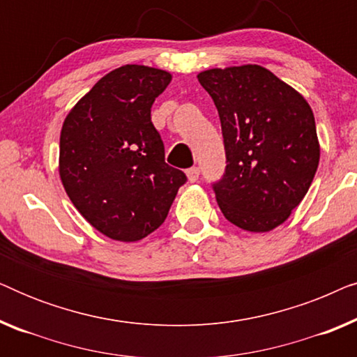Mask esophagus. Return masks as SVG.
<instances>
[{
    "instance_id": "obj_1",
    "label": "esophagus",
    "mask_w": 357,
    "mask_h": 357,
    "mask_svg": "<svg viewBox=\"0 0 357 357\" xmlns=\"http://www.w3.org/2000/svg\"><path fill=\"white\" fill-rule=\"evenodd\" d=\"M187 177H188V182H197L198 177H199V169L198 167H190L187 170Z\"/></svg>"
}]
</instances>
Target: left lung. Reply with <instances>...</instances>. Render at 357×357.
Returning a JSON list of instances; mask_svg holds the SVG:
<instances>
[{
    "label": "left lung",
    "mask_w": 357,
    "mask_h": 357,
    "mask_svg": "<svg viewBox=\"0 0 357 357\" xmlns=\"http://www.w3.org/2000/svg\"><path fill=\"white\" fill-rule=\"evenodd\" d=\"M221 120L226 170L211 187L229 222L268 232L289 218L319 167L310 105L258 65L198 75Z\"/></svg>",
    "instance_id": "1"
}]
</instances>
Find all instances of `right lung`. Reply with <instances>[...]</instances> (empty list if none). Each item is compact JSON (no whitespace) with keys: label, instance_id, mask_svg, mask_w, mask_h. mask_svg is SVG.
<instances>
[{"label":"right lung","instance_id":"obj_1","mask_svg":"<svg viewBox=\"0 0 357 357\" xmlns=\"http://www.w3.org/2000/svg\"><path fill=\"white\" fill-rule=\"evenodd\" d=\"M172 76L141 65L110 71L73 107L60 136V177L91 226L120 242H136L167 218L182 170L164 159L151 107Z\"/></svg>","mask_w":357,"mask_h":357}]
</instances>
